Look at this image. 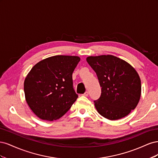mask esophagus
I'll return each instance as SVG.
<instances>
[{"mask_svg": "<svg viewBox=\"0 0 158 158\" xmlns=\"http://www.w3.org/2000/svg\"><path fill=\"white\" fill-rule=\"evenodd\" d=\"M88 95H89V92H85L83 94L84 96H88Z\"/></svg>", "mask_w": 158, "mask_h": 158, "instance_id": "1", "label": "esophagus"}]
</instances>
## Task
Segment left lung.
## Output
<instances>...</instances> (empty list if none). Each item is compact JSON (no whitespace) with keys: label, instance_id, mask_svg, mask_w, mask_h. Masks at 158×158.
I'll return each mask as SVG.
<instances>
[{"label":"left lung","instance_id":"8db88e82","mask_svg":"<svg viewBox=\"0 0 158 158\" xmlns=\"http://www.w3.org/2000/svg\"><path fill=\"white\" fill-rule=\"evenodd\" d=\"M86 60L97 74L102 94L94 105L98 112L109 120L127 116L139 102L141 81L127 62L113 55L90 56Z\"/></svg>","mask_w":158,"mask_h":158}]
</instances>
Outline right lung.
Segmentation results:
<instances>
[{
	"label": "right lung",
	"instance_id": "1",
	"mask_svg": "<svg viewBox=\"0 0 158 158\" xmlns=\"http://www.w3.org/2000/svg\"><path fill=\"white\" fill-rule=\"evenodd\" d=\"M80 60L77 56L56 55L33 66L23 89L27 105L38 117L56 120L76 102L78 95L73 88V73Z\"/></svg>",
	"mask_w": 158,
	"mask_h": 158
}]
</instances>
